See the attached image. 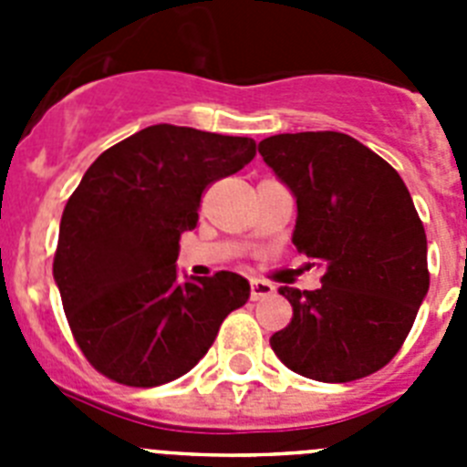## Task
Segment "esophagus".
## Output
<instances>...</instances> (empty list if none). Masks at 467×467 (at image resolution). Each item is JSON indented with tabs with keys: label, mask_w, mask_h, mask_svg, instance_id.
Masks as SVG:
<instances>
[{
	"label": "esophagus",
	"mask_w": 467,
	"mask_h": 467,
	"mask_svg": "<svg viewBox=\"0 0 467 467\" xmlns=\"http://www.w3.org/2000/svg\"><path fill=\"white\" fill-rule=\"evenodd\" d=\"M274 292H275V287L269 283V280L254 278L253 283H250V299H253V301L266 299V296H271Z\"/></svg>",
	"instance_id": "esophagus-1"
}]
</instances>
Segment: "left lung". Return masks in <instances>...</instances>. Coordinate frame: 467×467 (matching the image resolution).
Returning a JSON list of instances; mask_svg holds the SVG:
<instances>
[{
  "label": "left lung",
  "mask_w": 467,
  "mask_h": 467,
  "mask_svg": "<svg viewBox=\"0 0 467 467\" xmlns=\"http://www.w3.org/2000/svg\"><path fill=\"white\" fill-rule=\"evenodd\" d=\"M259 154L296 198L292 243L323 266L317 290H278L292 320L271 348L316 381L379 372L407 339L431 285L410 189L381 156L334 130L271 135Z\"/></svg>",
  "instance_id": "1"
}]
</instances>
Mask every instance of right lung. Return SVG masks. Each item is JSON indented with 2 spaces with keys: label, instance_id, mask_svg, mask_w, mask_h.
<instances>
[{
  "label": "right lung",
  "instance_id": "right-lung-1",
  "mask_svg": "<svg viewBox=\"0 0 467 467\" xmlns=\"http://www.w3.org/2000/svg\"><path fill=\"white\" fill-rule=\"evenodd\" d=\"M254 154L253 138L159 123L102 151L81 177L60 220L53 278L81 353L107 379L175 381L250 299L243 275L182 280L175 262L205 189Z\"/></svg>",
  "mask_w": 467,
  "mask_h": 467
}]
</instances>
